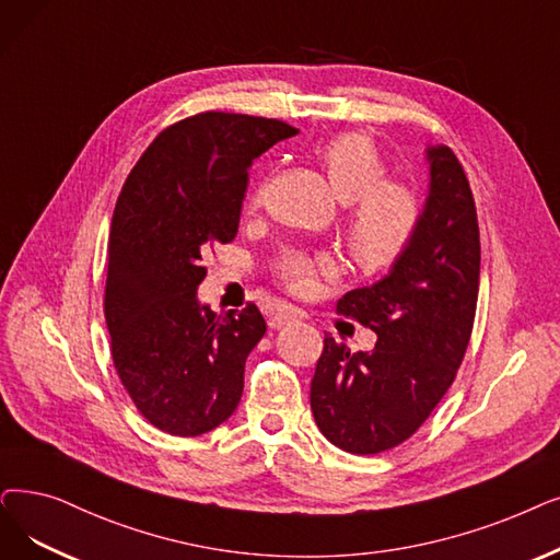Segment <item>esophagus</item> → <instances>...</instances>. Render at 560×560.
<instances>
[{"label": "esophagus", "mask_w": 560, "mask_h": 560, "mask_svg": "<svg viewBox=\"0 0 560 560\" xmlns=\"http://www.w3.org/2000/svg\"><path fill=\"white\" fill-rule=\"evenodd\" d=\"M302 318V313L295 308V306H279L275 313H270V327L272 329H281L290 323H298Z\"/></svg>", "instance_id": "obj_1"}]
</instances>
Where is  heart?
Listing matches in <instances>:
<instances>
[{"label": "heart", "instance_id": "1", "mask_svg": "<svg viewBox=\"0 0 560 560\" xmlns=\"http://www.w3.org/2000/svg\"><path fill=\"white\" fill-rule=\"evenodd\" d=\"M315 160L340 201L348 203L346 242L352 260L363 272L392 267L415 240L421 224V199L415 187L384 178L386 162L375 141L363 132H343L327 139ZM258 203V194L254 197ZM334 272L329 254L283 252L277 275L290 290H308L318 275Z\"/></svg>", "mask_w": 560, "mask_h": 560}]
</instances>
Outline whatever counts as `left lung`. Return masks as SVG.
Segmentation results:
<instances>
[{"label": "left lung", "instance_id": "obj_1", "mask_svg": "<svg viewBox=\"0 0 560 560\" xmlns=\"http://www.w3.org/2000/svg\"><path fill=\"white\" fill-rule=\"evenodd\" d=\"M430 191L419 231L384 279L336 308L377 334L371 352L325 336L311 411L327 440L375 455L409 440L440 405L465 359L480 279V235L465 168L448 145H428Z\"/></svg>", "mask_w": 560, "mask_h": 560}]
</instances>
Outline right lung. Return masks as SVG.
I'll return each instance as SVG.
<instances>
[{
	"instance_id": "1",
	"label": "right lung",
	"mask_w": 560,
	"mask_h": 560,
	"mask_svg": "<svg viewBox=\"0 0 560 560\" xmlns=\"http://www.w3.org/2000/svg\"><path fill=\"white\" fill-rule=\"evenodd\" d=\"M298 130L277 118L203 112L162 130L114 208L105 320L114 369L141 417L199 436L242 398L245 361L265 334L256 304H199L203 256L237 233L249 166Z\"/></svg>"
}]
</instances>
